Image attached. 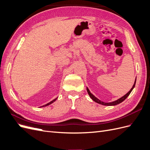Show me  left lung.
Instances as JSON below:
<instances>
[{"label": "left lung", "instance_id": "left-lung-1", "mask_svg": "<svg viewBox=\"0 0 150 150\" xmlns=\"http://www.w3.org/2000/svg\"><path fill=\"white\" fill-rule=\"evenodd\" d=\"M136 81H137V78L135 79L134 83V84H133V87L131 88V89H130V91H129L128 93H127L125 95H124L123 96L120 98L118 99H117V100H116V101H112V102H110V103H104V102L101 101V100H99V99H98L96 97H95V96H94V95H93L90 92V91H89V89H88V87H87V88H86V89H87L88 93V94L89 95L90 98H91L94 102H96V103H98V104H102V105H104V106H115V105H117V104H118L122 103L123 101H125V99L127 98V97H128V96H129V95L130 94V93H131V91H132L133 89L134 88L135 84H136Z\"/></svg>", "mask_w": 150, "mask_h": 150}]
</instances>
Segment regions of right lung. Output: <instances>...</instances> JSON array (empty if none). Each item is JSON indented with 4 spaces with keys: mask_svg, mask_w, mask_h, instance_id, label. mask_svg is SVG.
<instances>
[{
    "mask_svg": "<svg viewBox=\"0 0 150 150\" xmlns=\"http://www.w3.org/2000/svg\"><path fill=\"white\" fill-rule=\"evenodd\" d=\"M58 98H56V99H53L52 101H51V102H49V103H48L47 104H45V105H43V106H40V107H45V106H48V105H49V104H52V103H53L54 102H55L56 100H57V99Z\"/></svg>",
    "mask_w": 150,
    "mask_h": 150,
    "instance_id": "right-lung-1",
    "label": "right lung"
}]
</instances>
